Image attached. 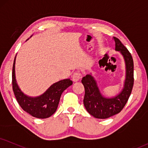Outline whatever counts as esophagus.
Returning <instances> with one entry per match:
<instances>
[{
    "label": "esophagus",
    "mask_w": 148,
    "mask_h": 148,
    "mask_svg": "<svg viewBox=\"0 0 148 148\" xmlns=\"http://www.w3.org/2000/svg\"><path fill=\"white\" fill-rule=\"evenodd\" d=\"M82 77V76L79 72H75L72 75V79L73 82H77L81 79Z\"/></svg>",
    "instance_id": "34e87169"
}]
</instances>
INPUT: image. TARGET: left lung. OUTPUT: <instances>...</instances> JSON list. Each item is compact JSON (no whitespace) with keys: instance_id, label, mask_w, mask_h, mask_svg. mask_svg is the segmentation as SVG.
<instances>
[{"instance_id":"8db88e82","label":"left lung","mask_w":148,"mask_h":148,"mask_svg":"<svg viewBox=\"0 0 148 148\" xmlns=\"http://www.w3.org/2000/svg\"><path fill=\"white\" fill-rule=\"evenodd\" d=\"M115 50L119 51L125 63V79L123 88L117 95L107 98L102 95L96 80L88 74L82 79L85 88L84 105L90 115L97 119H107L121 111L126 104L134 84V62L130 53L115 37Z\"/></svg>"}]
</instances>
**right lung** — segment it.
I'll use <instances>...</instances> for the list:
<instances>
[{"label":"right lung","instance_id":"right-lung-1","mask_svg":"<svg viewBox=\"0 0 148 148\" xmlns=\"http://www.w3.org/2000/svg\"><path fill=\"white\" fill-rule=\"evenodd\" d=\"M14 59L12 69V87L18 103L25 112L39 119H46L54 114L57 110L61 95L68 87L73 84L70 79L60 80L54 83L41 95L29 97L22 92L16 79Z\"/></svg>","mask_w":148,"mask_h":148}]
</instances>
